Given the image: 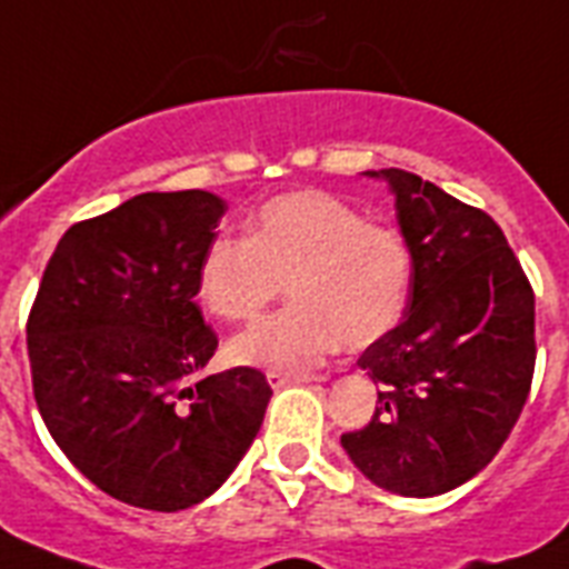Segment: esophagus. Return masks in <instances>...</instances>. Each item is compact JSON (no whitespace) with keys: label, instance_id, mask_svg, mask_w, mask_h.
<instances>
[{"label":"esophagus","instance_id":"esophagus-1","mask_svg":"<svg viewBox=\"0 0 569 569\" xmlns=\"http://www.w3.org/2000/svg\"><path fill=\"white\" fill-rule=\"evenodd\" d=\"M269 385L274 390L286 388V385H309V381H321V376H309V373H283V370H271L269 376Z\"/></svg>","mask_w":569,"mask_h":569}]
</instances>
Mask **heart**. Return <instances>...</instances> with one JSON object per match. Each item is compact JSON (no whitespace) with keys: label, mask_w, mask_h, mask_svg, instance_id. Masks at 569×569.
I'll return each mask as SVG.
<instances>
[{"label":"heart","mask_w":569,"mask_h":569,"mask_svg":"<svg viewBox=\"0 0 569 569\" xmlns=\"http://www.w3.org/2000/svg\"><path fill=\"white\" fill-rule=\"evenodd\" d=\"M286 280L292 307L233 338L237 365L300 373L341 343L379 341L405 309L410 254L393 228L365 222L338 196L298 190L262 204L251 237L217 233L196 271L199 300L226 321L254 318Z\"/></svg>","instance_id":"obj_1"}]
</instances>
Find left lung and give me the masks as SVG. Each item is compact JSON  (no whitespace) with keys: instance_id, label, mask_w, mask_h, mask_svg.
I'll list each match as a JSON object with an SVG mask.
<instances>
[{"instance_id":"left-lung-1","label":"left lung","mask_w":569,"mask_h":569,"mask_svg":"<svg viewBox=\"0 0 569 569\" xmlns=\"http://www.w3.org/2000/svg\"><path fill=\"white\" fill-rule=\"evenodd\" d=\"M396 196L410 254L405 318L361 352L373 419L341 446L373 486L437 498L483 471L536 370V298L489 213L405 170H367Z\"/></svg>"}]
</instances>
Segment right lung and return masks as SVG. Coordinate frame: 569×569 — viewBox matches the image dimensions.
<instances>
[{"label":"right lung","mask_w":569,"mask_h":569,"mask_svg":"<svg viewBox=\"0 0 569 569\" xmlns=\"http://www.w3.org/2000/svg\"><path fill=\"white\" fill-rule=\"evenodd\" d=\"M226 208L208 190L141 193L71 226L28 318L42 422L80 475L138 509L211 498L271 399L251 367L196 379L217 350L196 271Z\"/></svg>","instance_id":"add662e5"}]
</instances>
